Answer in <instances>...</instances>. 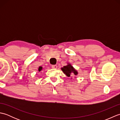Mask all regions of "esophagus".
I'll list each match as a JSON object with an SVG mask.
<instances>
[{
    "instance_id": "obj_1",
    "label": "esophagus",
    "mask_w": 120,
    "mask_h": 120,
    "mask_svg": "<svg viewBox=\"0 0 120 120\" xmlns=\"http://www.w3.org/2000/svg\"><path fill=\"white\" fill-rule=\"evenodd\" d=\"M52 68H57V65H52Z\"/></svg>"
}]
</instances>
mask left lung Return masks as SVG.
<instances>
[{
    "mask_svg": "<svg viewBox=\"0 0 120 120\" xmlns=\"http://www.w3.org/2000/svg\"><path fill=\"white\" fill-rule=\"evenodd\" d=\"M61 70L68 77H70L73 75H77L78 74L77 71L70 63H68L67 65L64 66L62 68H61Z\"/></svg>",
    "mask_w": 120,
    "mask_h": 120,
    "instance_id": "left-lung-1",
    "label": "left lung"
}]
</instances>
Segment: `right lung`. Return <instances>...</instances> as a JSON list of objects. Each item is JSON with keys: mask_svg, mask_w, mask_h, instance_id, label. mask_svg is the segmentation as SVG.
<instances>
[{"mask_svg": "<svg viewBox=\"0 0 120 120\" xmlns=\"http://www.w3.org/2000/svg\"><path fill=\"white\" fill-rule=\"evenodd\" d=\"M42 69H43V68L42 67H40L39 68V72H40L42 70Z\"/></svg>", "mask_w": 120, "mask_h": 120, "instance_id": "add662e5", "label": "right lung"}]
</instances>
